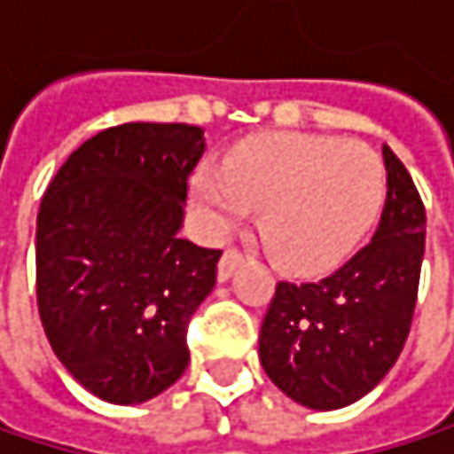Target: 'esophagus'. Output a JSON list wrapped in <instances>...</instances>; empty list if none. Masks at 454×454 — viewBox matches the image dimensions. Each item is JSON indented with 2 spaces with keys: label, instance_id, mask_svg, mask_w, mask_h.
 Returning a JSON list of instances; mask_svg holds the SVG:
<instances>
[{
  "label": "esophagus",
  "instance_id": "obj_1",
  "mask_svg": "<svg viewBox=\"0 0 454 454\" xmlns=\"http://www.w3.org/2000/svg\"><path fill=\"white\" fill-rule=\"evenodd\" d=\"M241 262H244V254H241V249H236V247H228L226 252H223V257H221V262H218V278H221V281H228V278L233 276V270H236Z\"/></svg>",
  "mask_w": 454,
  "mask_h": 454
}]
</instances>
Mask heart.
Segmentation results:
<instances>
[{"mask_svg":"<svg viewBox=\"0 0 454 454\" xmlns=\"http://www.w3.org/2000/svg\"><path fill=\"white\" fill-rule=\"evenodd\" d=\"M194 200L213 226H239L262 210L268 252L297 273H323L355 252L387 200L384 157L325 134H276L202 165Z\"/></svg>","mask_w":454,"mask_h":454,"instance_id":"b5f03b06","label":"heart"}]
</instances>
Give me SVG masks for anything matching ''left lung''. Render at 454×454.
I'll return each mask as SVG.
<instances>
[{"label": "left lung", "instance_id": "obj_1", "mask_svg": "<svg viewBox=\"0 0 454 454\" xmlns=\"http://www.w3.org/2000/svg\"><path fill=\"white\" fill-rule=\"evenodd\" d=\"M387 202L373 239L320 281H278L260 328V363L294 403L336 410L365 397L397 363L418 300L426 207L384 146Z\"/></svg>", "mask_w": 454, "mask_h": 454}]
</instances>
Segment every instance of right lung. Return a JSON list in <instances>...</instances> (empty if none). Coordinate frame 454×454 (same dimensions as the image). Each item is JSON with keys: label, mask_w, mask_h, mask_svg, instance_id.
Returning <instances> with one entry per match:
<instances>
[{"label": "right lung", "mask_w": 454, "mask_h": 454, "mask_svg": "<svg viewBox=\"0 0 454 454\" xmlns=\"http://www.w3.org/2000/svg\"><path fill=\"white\" fill-rule=\"evenodd\" d=\"M205 131L123 123L57 170L36 221V302L70 376L105 403L157 397L189 365V320L221 249L178 236Z\"/></svg>", "instance_id": "add662e5"}]
</instances>
